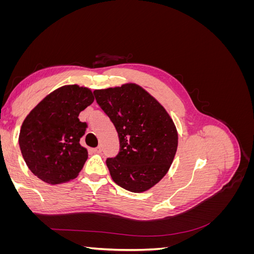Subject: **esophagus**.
Returning <instances> with one entry per match:
<instances>
[{
	"mask_svg": "<svg viewBox=\"0 0 254 254\" xmlns=\"http://www.w3.org/2000/svg\"><path fill=\"white\" fill-rule=\"evenodd\" d=\"M92 151H93L94 153H101L102 148H101V147H96V148H93V149H92Z\"/></svg>",
	"mask_w": 254,
	"mask_h": 254,
	"instance_id": "esophagus-1",
	"label": "esophagus"
}]
</instances>
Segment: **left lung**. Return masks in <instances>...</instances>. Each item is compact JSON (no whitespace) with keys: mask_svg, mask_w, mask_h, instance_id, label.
Here are the masks:
<instances>
[{"mask_svg":"<svg viewBox=\"0 0 254 254\" xmlns=\"http://www.w3.org/2000/svg\"><path fill=\"white\" fill-rule=\"evenodd\" d=\"M94 95L119 133V155L106 161L112 180L133 193L151 189L167 174L178 146L170 114L135 83L95 90Z\"/></svg>","mask_w":254,"mask_h":254,"instance_id":"left-lung-1","label":"left lung"}]
</instances>
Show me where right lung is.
<instances>
[{"mask_svg":"<svg viewBox=\"0 0 254 254\" xmlns=\"http://www.w3.org/2000/svg\"><path fill=\"white\" fill-rule=\"evenodd\" d=\"M94 102L92 91L67 84L45 96L23 122L19 145L26 165L49 184L75 179L88 159L79 141L87 124L79 113Z\"/></svg>","mask_w":254,"mask_h":254,"instance_id":"obj_1","label":"right lung"}]
</instances>
